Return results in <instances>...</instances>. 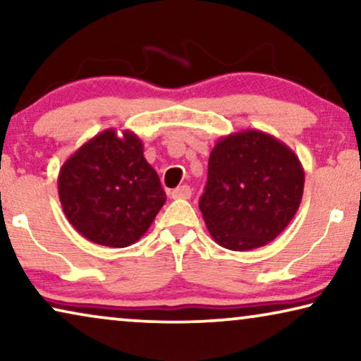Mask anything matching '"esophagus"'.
<instances>
[{"label":"esophagus","instance_id":"34e87169","mask_svg":"<svg viewBox=\"0 0 361 361\" xmlns=\"http://www.w3.org/2000/svg\"><path fill=\"white\" fill-rule=\"evenodd\" d=\"M192 195V189L189 185H180L171 192L172 199H189Z\"/></svg>","mask_w":361,"mask_h":361}]
</instances>
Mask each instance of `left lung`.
<instances>
[{
	"mask_svg": "<svg viewBox=\"0 0 361 361\" xmlns=\"http://www.w3.org/2000/svg\"><path fill=\"white\" fill-rule=\"evenodd\" d=\"M304 169L283 141L258 130L220 137L199 207L212 238L231 251L273 241L298 212Z\"/></svg>",
	"mask_w": 361,
	"mask_h": 361,
	"instance_id": "8db88e82",
	"label": "left lung"
}]
</instances>
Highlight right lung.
I'll return each instance as SVG.
<instances>
[{
    "label": "right lung",
    "mask_w": 361,
    "mask_h": 361,
    "mask_svg": "<svg viewBox=\"0 0 361 361\" xmlns=\"http://www.w3.org/2000/svg\"><path fill=\"white\" fill-rule=\"evenodd\" d=\"M133 131H102L78 147L59 172V199L82 236L125 248L146 233L166 204L157 172Z\"/></svg>",
    "instance_id": "obj_1"
}]
</instances>
